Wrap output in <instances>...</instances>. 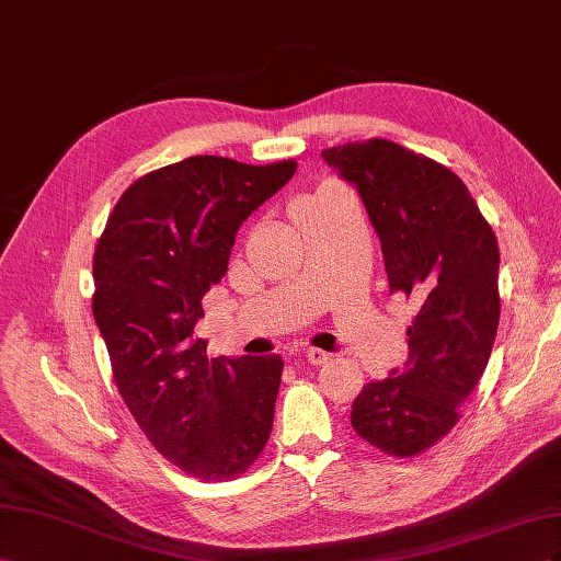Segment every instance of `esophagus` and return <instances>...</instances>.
I'll use <instances>...</instances> for the list:
<instances>
[{
  "mask_svg": "<svg viewBox=\"0 0 561 561\" xmlns=\"http://www.w3.org/2000/svg\"><path fill=\"white\" fill-rule=\"evenodd\" d=\"M306 359H308V364H312V366H322L324 362H329V352L319 350V347H308V350H306Z\"/></svg>",
  "mask_w": 561,
  "mask_h": 561,
  "instance_id": "34e87169",
  "label": "esophagus"
}]
</instances>
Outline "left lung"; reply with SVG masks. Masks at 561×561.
<instances>
[{
  "mask_svg": "<svg viewBox=\"0 0 561 561\" xmlns=\"http://www.w3.org/2000/svg\"><path fill=\"white\" fill-rule=\"evenodd\" d=\"M357 187L380 239L390 294L419 312L404 371L371 380L352 402V427L376 449L419 456L458 423L499 331V242L470 190L435 159L386 138L322 152Z\"/></svg>",
  "mask_w": 561,
  "mask_h": 561,
  "instance_id": "obj_1",
  "label": "left lung"
}]
</instances>
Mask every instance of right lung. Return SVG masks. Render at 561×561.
Instances as JSON below:
<instances>
[{"instance_id": "add662e5", "label": "right lung", "mask_w": 561, "mask_h": 561, "mask_svg": "<svg viewBox=\"0 0 561 561\" xmlns=\"http://www.w3.org/2000/svg\"><path fill=\"white\" fill-rule=\"evenodd\" d=\"M296 167L197 154L150 171L95 244L93 317L117 390L154 449L199 482L239 477L270 439L282 357L209 359L195 324L239 226Z\"/></svg>"}]
</instances>
